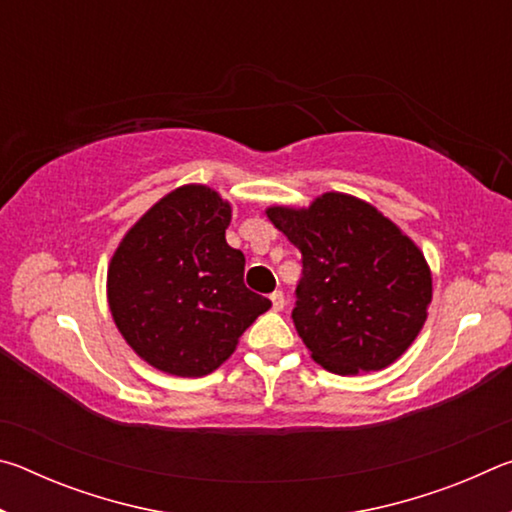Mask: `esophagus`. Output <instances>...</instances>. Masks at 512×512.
<instances>
[{
	"mask_svg": "<svg viewBox=\"0 0 512 512\" xmlns=\"http://www.w3.org/2000/svg\"><path fill=\"white\" fill-rule=\"evenodd\" d=\"M271 302H273V311H282L284 305H287V298H284L282 291L271 293Z\"/></svg>",
	"mask_w": 512,
	"mask_h": 512,
	"instance_id": "esophagus-1",
	"label": "esophagus"
}]
</instances>
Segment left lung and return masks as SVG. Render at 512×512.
Segmentation results:
<instances>
[{"instance_id":"left-lung-1","label":"left lung","mask_w":512,"mask_h":512,"mask_svg":"<svg viewBox=\"0 0 512 512\" xmlns=\"http://www.w3.org/2000/svg\"><path fill=\"white\" fill-rule=\"evenodd\" d=\"M266 216L302 255L296 325L314 361L336 375L400 359L427 320L431 271L420 248L359 198L329 192Z\"/></svg>"}]
</instances>
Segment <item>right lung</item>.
I'll return each mask as SVG.
<instances>
[{"instance_id":"1","label":"right lung","mask_w":512,"mask_h":512,"mask_svg":"<svg viewBox=\"0 0 512 512\" xmlns=\"http://www.w3.org/2000/svg\"><path fill=\"white\" fill-rule=\"evenodd\" d=\"M230 203L205 185L160 198L110 259L108 305L126 343L153 368L210 375L271 307L244 284L246 257L228 246Z\"/></svg>"}]
</instances>
